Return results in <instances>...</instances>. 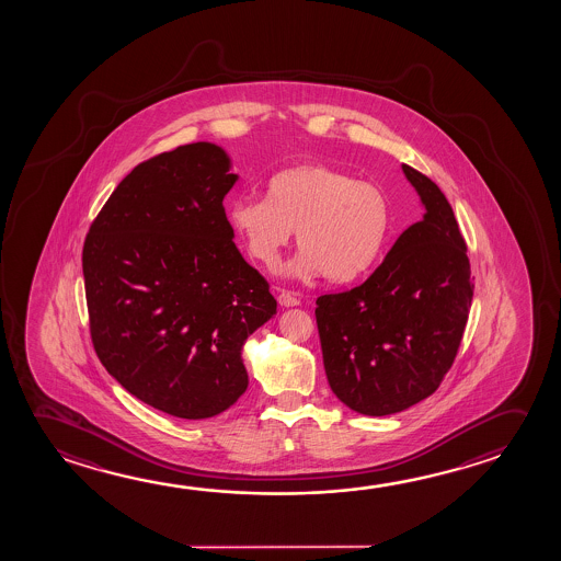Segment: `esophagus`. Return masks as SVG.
Segmentation results:
<instances>
[{
	"label": "esophagus",
	"instance_id": "obj_1",
	"mask_svg": "<svg viewBox=\"0 0 561 561\" xmlns=\"http://www.w3.org/2000/svg\"><path fill=\"white\" fill-rule=\"evenodd\" d=\"M278 304H280L283 308H294V306H300V298H298L296 294L290 293V290H280V294H278Z\"/></svg>",
	"mask_w": 561,
	"mask_h": 561
}]
</instances>
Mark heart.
<instances>
[{
    "label": "heart",
    "mask_w": 561,
    "mask_h": 561,
    "mask_svg": "<svg viewBox=\"0 0 561 561\" xmlns=\"http://www.w3.org/2000/svg\"><path fill=\"white\" fill-rule=\"evenodd\" d=\"M231 230L251 257L273 268L293 240L290 273L348 283L376 265L388 243L391 206L382 188L325 163H300L267 181L265 198L240 196L228 208Z\"/></svg>",
    "instance_id": "1"
}]
</instances>
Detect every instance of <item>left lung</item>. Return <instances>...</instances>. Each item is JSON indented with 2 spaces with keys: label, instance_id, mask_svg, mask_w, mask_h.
<instances>
[{
  "label": "left lung",
  "instance_id": "8db88e82",
  "mask_svg": "<svg viewBox=\"0 0 561 561\" xmlns=\"http://www.w3.org/2000/svg\"><path fill=\"white\" fill-rule=\"evenodd\" d=\"M425 206L380 267L347 293L316 304L323 366L347 408L382 417L428 398L450 370L473 285L453 206L435 183L401 165Z\"/></svg>",
  "mask_w": 561,
  "mask_h": 561
}]
</instances>
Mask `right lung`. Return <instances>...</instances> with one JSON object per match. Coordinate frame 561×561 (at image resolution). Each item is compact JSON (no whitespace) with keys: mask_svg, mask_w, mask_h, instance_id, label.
I'll list each match as a JSON object with an SVG mask.
<instances>
[{"mask_svg":"<svg viewBox=\"0 0 561 561\" xmlns=\"http://www.w3.org/2000/svg\"><path fill=\"white\" fill-rule=\"evenodd\" d=\"M230 170L216 144L163 151L118 183L83 243L99 360L173 417H214L240 400L243 343L276 313L267 280L233 243Z\"/></svg>","mask_w":561,"mask_h":561,"instance_id":"add662e5","label":"right lung"}]
</instances>
